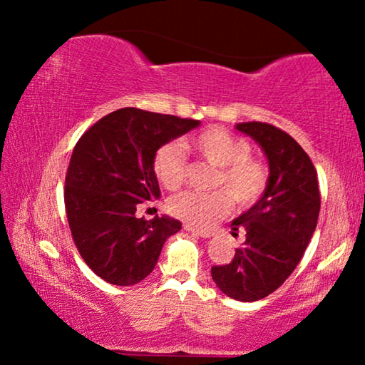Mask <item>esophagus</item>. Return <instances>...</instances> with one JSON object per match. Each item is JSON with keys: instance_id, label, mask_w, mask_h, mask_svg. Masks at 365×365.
Segmentation results:
<instances>
[{"instance_id": "obj_1", "label": "esophagus", "mask_w": 365, "mask_h": 365, "mask_svg": "<svg viewBox=\"0 0 365 365\" xmlns=\"http://www.w3.org/2000/svg\"><path fill=\"white\" fill-rule=\"evenodd\" d=\"M184 231L196 234L199 237H211V231H206V229H196L192 227L191 224H184Z\"/></svg>"}]
</instances>
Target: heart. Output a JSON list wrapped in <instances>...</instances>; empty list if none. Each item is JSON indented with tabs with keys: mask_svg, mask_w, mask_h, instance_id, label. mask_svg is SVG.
Masks as SVG:
<instances>
[{
	"mask_svg": "<svg viewBox=\"0 0 365 365\" xmlns=\"http://www.w3.org/2000/svg\"><path fill=\"white\" fill-rule=\"evenodd\" d=\"M186 148L216 168L211 192L184 191L168 201L174 217L194 227H206L231 211V199L239 207L254 206L266 192L267 166L251 156V144L224 128H209L186 141ZM186 153L179 143H166L153 158V173L163 187L178 189L186 178Z\"/></svg>",
	"mask_w": 365,
	"mask_h": 365,
	"instance_id": "b5f03b06",
	"label": "heart"
}]
</instances>
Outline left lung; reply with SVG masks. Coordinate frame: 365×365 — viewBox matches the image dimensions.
<instances>
[{"mask_svg":"<svg viewBox=\"0 0 365 365\" xmlns=\"http://www.w3.org/2000/svg\"><path fill=\"white\" fill-rule=\"evenodd\" d=\"M266 154L269 184L264 196L231 222L232 236L246 232L242 247L211 276L227 297L252 302L267 297L291 276L311 242L321 211L316 168L294 138L267 123H239Z\"/></svg>","mask_w":365,"mask_h":365,"instance_id":"left-lung-1","label":"left lung"}]
</instances>
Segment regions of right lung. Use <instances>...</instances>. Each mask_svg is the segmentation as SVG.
I'll return each mask as SVG.
<instances>
[{"instance_id": "1", "label": "right lung", "mask_w": 365, "mask_h": 365, "mask_svg": "<svg viewBox=\"0 0 365 365\" xmlns=\"http://www.w3.org/2000/svg\"><path fill=\"white\" fill-rule=\"evenodd\" d=\"M197 126L196 119L123 108L79 138L66 173L64 206L79 254L106 282H141L166 239L181 231L178 219L146 221L136 217V209L161 196L153 173L158 148Z\"/></svg>"}]
</instances>
